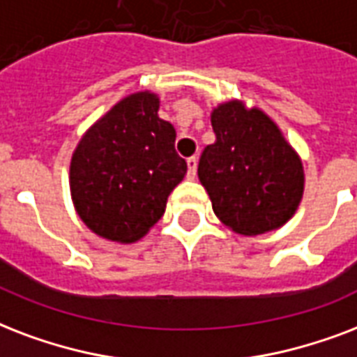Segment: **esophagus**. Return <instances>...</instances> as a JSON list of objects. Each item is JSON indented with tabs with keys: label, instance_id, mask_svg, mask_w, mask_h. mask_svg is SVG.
I'll return each mask as SVG.
<instances>
[{
	"label": "esophagus",
	"instance_id": "1",
	"mask_svg": "<svg viewBox=\"0 0 357 357\" xmlns=\"http://www.w3.org/2000/svg\"><path fill=\"white\" fill-rule=\"evenodd\" d=\"M188 164V178H195V173H197V158L192 156V158L186 160Z\"/></svg>",
	"mask_w": 357,
	"mask_h": 357
}]
</instances>
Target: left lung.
<instances>
[{
    "label": "left lung",
    "instance_id": "obj_1",
    "mask_svg": "<svg viewBox=\"0 0 357 357\" xmlns=\"http://www.w3.org/2000/svg\"><path fill=\"white\" fill-rule=\"evenodd\" d=\"M210 121L216 141L204 147L197 175L214 214L245 236L281 227L302 201V160L257 107L227 102Z\"/></svg>",
    "mask_w": 357,
    "mask_h": 357
}]
</instances>
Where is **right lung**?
Returning <instances> with one entry per match:
<instances>
[{
  "label": "right lung",
  "mask_w": 357,
  "mask_h": 357,
  "mask_svg": "<svg viewBox=\"0 0 357 357\" xmlns=\"http://www.w3.org/2000/svg\"><path fill=\"white\" fill-rule=\"evenodd\" d=\"M158 96L143 91L91 126L70 162V192L87 227L113 242L139 240L186 175L173 124L158 117Z\"/></svg>",
  "instance_id": "add662e5"
}]
</instances>
